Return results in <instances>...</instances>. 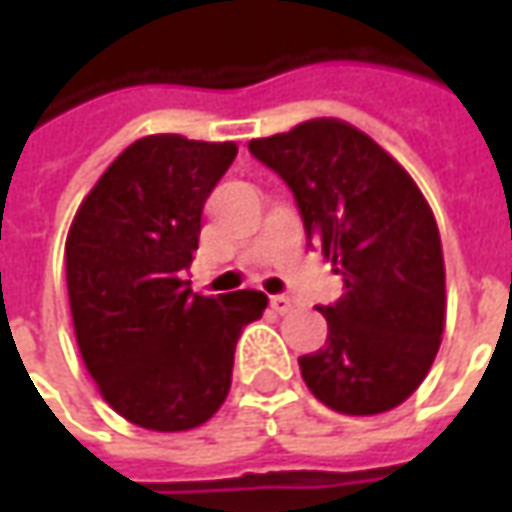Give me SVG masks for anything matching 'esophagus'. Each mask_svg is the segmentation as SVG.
<instances>
[{"mask_svg":"<svg viewBox=\"0 0 512 512\" xmlns=\"http://www.w3.org/2000/svg\"><path fill=\"white\" fill-rule=\"evenodd\" d=\"M270 310H276V313H287V310H290V299L282 296V293L270 296Z\"/></svg>","mask_w":512,"mask_h":512,"instance_id":"34e87169","label":"esophagus"}]
</instances>
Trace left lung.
<instances>
[{
  "label": "left lung",
  "instance_id": "8db88e82",
  "mask_svg": "<svg viewBox=\"0 0 512 512\" xmlns=\"http://www.w3.org/2000/svg\"><path fill=\"white\" fill-rule=\"evenodd\" d=\"M247 150L290 187L307 245L322 247L344 279L339 302L319 307L325 347L299 356L310 393L347 416L402 404L427 376L444 330L442 239L422 190L339 119L253 139Z\"/></svg>",
  "mask_w": 512,
  "mask_h": 512
}]
</instances>
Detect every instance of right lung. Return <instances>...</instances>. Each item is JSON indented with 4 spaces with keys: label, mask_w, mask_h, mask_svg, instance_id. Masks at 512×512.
I'll use <instances>...</instances> for the list:
<instances>
[{
    "label": "right lung",
    "mask_w": 512,
    "mask_h": 512,
    "mask_svg": "<svg viewBox=\"0 0 512 512\" xmlns=\"http://www.w3.org/2000/svg\"><path fill=\"white\" fill-rule=\"evenodd\" d=\"M233 142L145 136L116 156L82 202L65 245L73 330L105 402L128 422L176 433L225 402L259 290L193 293L185 270L202 207L233 165Z\"/></svg>",
    "instance_id": "1"
}]
</instances>
